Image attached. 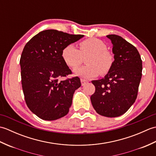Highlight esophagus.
Here are the masks:
<instances>
[{
    "label": "esophagus",
    "mask_w": 156,
    "mask_h": 156,
    "mask_svg": "<svg viewBox=\"0 0 156 156\" xmlns=\"http://www.w3.org/2000/svg\"><path fill=\"white\" fill-rule=\"evenodd\" d=\"M80 81H81V84H82V86H84L86 84H87L88 82L87 80H84V79H81Z\"/></svg>",
    "instance_id": "esophagus-1"
}]
</instances>
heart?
Returning <instances> with one entry per match:
<instances>
[{
	"label": "heart",
	"mask_w": 156,
	"mask_h": 156,
	"mask_svg": "<svg viewBox=\"0 0 156 156\" xmlns=\"http://www.w3.org/2000/svg\"><path fill=\"white\" fill-rule=\"evenodd\" d=\"M105 43L97 38H90L80 43V50L69 44L62 50V55L66 64L72 69L80 65L83 58H87V66L74 70V74L81 78H92L101 74L105 75L109 72L113 64V56L108 51Z\"/></svg>",
	"instance_id": "1"
}]
</instances>
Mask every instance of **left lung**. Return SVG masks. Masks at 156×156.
<instances>
[{
    "instance_id": "left-lung-1",
    "label": "left lung",
    "mask_w": 156,
    "mask_h": 156,
    "mask_svg": "<svg viewBox=\"0 0 156 156\" xmlns=\"http://www.w3.org/2000/svg\"><path fill=\"white\" fill-rule=\"evenodd\" d=\"M114 62L111 69L100 80H92L95 92L90 97L98 114L117 117L128 111L137 98L142 76V61L136 48L121 36L111 34Z\"/></svg>"
}]
</instances>
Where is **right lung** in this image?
Wrapping results in <instances>:
<instances>
[{
	"mask_svg": "<svg viewBox=\"0 0 156 156\" xmlns=\"http://www.w3.org/2000/svg\"><path fill=\"white\" fill-rule=\"evenodd\" d=\"M83 37L48 29L32 37L23 49L20 66L25 102L43 120H56L68 113L73 95L81 83L78 77L59 81L72 73L62 53L66 46Z\"/></svg>",
	"mask_w": 156,
	"mask_h": 156,
	"instance_id": "1",
	"label": "right lung"
}]
</instances>
